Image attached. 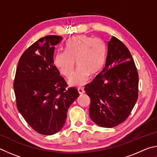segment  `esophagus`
<instances>
[{
	"mask_svg": "<svg viewBox=\"0 0 157 157\" xmlns=\"http://www.w3.org/2000/svg\"><path fill=\"white\" fill-rule=\"evenodd\" d=\"M77 90H78V93L80 94H84L85 90H84L83 87H78V88H77Z\"/></svg>",
	"mask_w": 157,
	"mask_h": 157,
	"instance_id": "esophagus-1",
	"label": "esophagus"
}]
</instances>
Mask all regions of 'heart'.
Segmentation results:
<instances>
[{"mask_svg":"<svg viewBox=\"0 0 157 157\" xmlns=\"http://www.w3.org/2000/svg\"><path fill=\"white\" fill-rule=\"evenodd\" d=\"M65 52H57L54 63L66 78H70L75 68V60L78 66L70 83L81 86L88 81L90 75L99 73L105 65L106 47L98 38L79 35L70 38L65 45Z\"/></svg>","mask_w":157,"mask_h":157,"instance_id":"b5f03b06","label":"heart"}]
</instances>
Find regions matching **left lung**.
Returning a JSON list of instances; mask_svg holds the SVG:
<instances>
[{"label":"left lung","mask_w":157,"mask_h":157,"mask_svg":"<svg viewBox=\"0 0 157 157\" xmlns=\"http://www.w3.org/2000/svg\"><path fill=\"white\" fill-rule=\"evenodd\" d=\"M105 67L85 87L90 98V117L103 128L128 119L138 98L139 74L130 51L112 36L108 42Z\"/></svg>","instance_id":"obj_1"}]
</instances>
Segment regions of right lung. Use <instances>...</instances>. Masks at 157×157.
Returning a JSON list of instances; mask_svg holds the SVG:
<instances>
[{
  "instance_id": "add662e5",
  "label": "right lung",
  "mask_w": 157,
  "mask_h": 157,
  "mask_svg": "<svg viewBox=\"0 0 157 157\" xmlns=\"http://www.w3.org/2000/svg\"><path fill=\"white\" fill-rule=\"evenodd\" d=\"M59 36L40 38L22 54L14 81L16 106L19 112L37 132L52 135L63 128L69 107L79 96L67 84L54 64L55 45Z\"/></svg>"
}]
</instances>
